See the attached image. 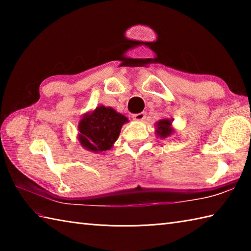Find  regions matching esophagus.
Returning <instances> with one entry per match:
<instances>
[{
    "label": "esophagus",
    "instance_id": "obj_1",
    "mask_svg": "<svg viewBox=\"0 0 251 251\" xmlns=\"http://www.w3.org/2000/svg\"><path fill=\"white\" fill-rule=\"evenodd\" d=\"M132 117H134V120L137 122H142L146 119V112H140V113H137Z\"/></svg>",
    "mask_w": 251,
    "mask_h": 251
}]
</instances>
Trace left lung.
Wrapping results in <instances>:
<instances>
[{"label": "left lung", "mask_w": 251, "mask_h": 251, "mask_svg": "<svg viewBox=\"0 0 251 251\" xmlns=\"http://www.w3.org/2000/svg\"><path fill=\"white\" fill-rule=\"evenodd\" d=\"M172 123L173 120H169V119H164L158 121L156 123V135L161 138H167L170 135H173L174 129L172 127Z\"/></svg>", "instance_id": "left-lung-1"}]
</instances>
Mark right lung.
<instances>
[{"instance_id": "add662e5", "label": "right lung", "mask_w": 251, "mask_h": 251, "mask_svg": "<svg viewBox=\"0 0 251 251\" xmlns=\"http://www.w3.org/2000/svg\"><path fill=\"white\" fill-rule=\"evenodd\" d=\"M127 117L110 108L99 105L84 114L78 123V141L83 148L95 153L110 150L120 136Z\"/></svg>"}]
</instances>
